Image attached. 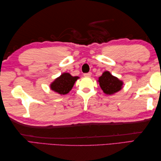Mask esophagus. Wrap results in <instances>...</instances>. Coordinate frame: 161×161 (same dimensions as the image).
Masks as SVG:
<instances>
[{"instance_id": "obj_1", "label": "esophagus", "mask_w": 161, "mask_h": 161, "mask_svg": "<svg viewBox=\"0 0 161 161\" xmlns=\"http://www.w3.org/2000/svg\"><path fill=\"white\" fill-rule=\"evenodd\" d=\"M84 76L86 77H90L91 76V73H85V74H84Z\"/></svg>"}]
</instances>
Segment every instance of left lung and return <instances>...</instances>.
Listing matches in <instances>:
<instances>
[{
	"label": "left lung",
	"instance_id": "1",
	"mask_svg": "<svg viewBox=\"0 0 161 161\" xmlns=\"http://www.w3.org/2000/svg\"><path fill=\"white\" fill-rule=\"evenodd\" d=\"M97 82L104 93L107 95L118 93L123 88L124 84L122 80L114 76L109 71H104L98 78Z\"/></svg>",
	"mask_w": 161,
	"mask_h": 161
}]
</instances>
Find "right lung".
I'll list each match as a JSON object with an SVG mask.
<instances>
[{
    "label": "right lung",
    "instance_id": "1",
    "mask_svg": "<svg viewBox=\"0 0 161 161\" xmlns=\"http://www.w3.org/2000/svg\"><path fill=\"white\" fill-rule=\"evenodd\" d=\"M77 76H72L68 73H63L50 84V89L59 95L69 93L78 79Z\"/></svg>",
    "mask_w": 161,
    "mask_h": 161
}]
</instances>
